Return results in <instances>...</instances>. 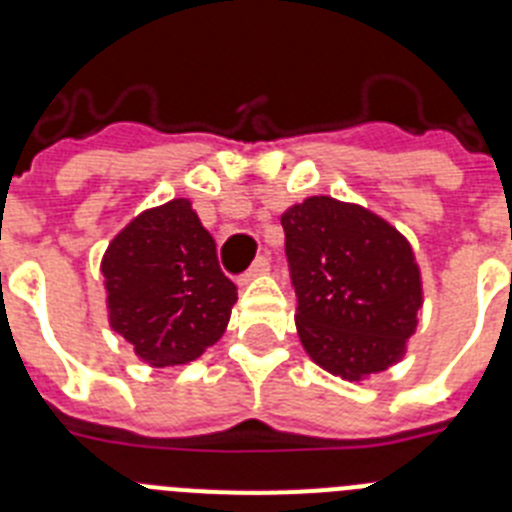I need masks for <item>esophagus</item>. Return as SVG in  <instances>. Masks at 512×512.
Wrapping results in <instances>:
<instances>
[{"instance_id":"obj_1","label":"esophagus","mask_w":512,"mask_h":512,"mask_svg":"<svg viewBox=\"0 0 512 512\" xmlns=\"http://www.w3.org/2000/svg\"><path fill=\"white\" fill-rule=\"evenodd\" d=\"M266 271H269V256H259V259L251 264V269H248L246 274L241 277V284L251 282V279H256V277H261V274H266Z\"/></svg>"}]
</instances>
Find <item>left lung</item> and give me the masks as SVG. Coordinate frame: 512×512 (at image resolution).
Instances as JSON below:
<instances>
[{
    "instance_id": "1",
    "label": "left lung",
    "mask_w": 512,
    "mask_h": 512,
    "mask_svg": "<svg viewBox=\"0 0 512 512\" xmlns=\"http://www.w3.org/2000/svg\"><path fill=\"white\" fill-rule=\"evenodd\" d=\"M282 228L310 359L348 382L400 361L423 305L410 243L374 212L333 197L289 207Z\"/></svg>"
}]
</instances>
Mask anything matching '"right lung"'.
Returning <instances> with one entry per match:
<instances>
[{"label": "right lung", "mask_w": 512, "mask_h": 512, "mask_svg": "<svg viewBox=\"0 0 512 512\" xmlns=\"http://www.w3.org/2000/svg\"><path fill=\"white\" fill-rule=\"evenodd\" d=\"M110 325L151 366L194 361L223 336L235 284L189 200L138 215L102 259Z\"/></svg>", "instance_id": "add662e5"}]
</instances>
